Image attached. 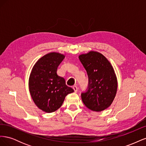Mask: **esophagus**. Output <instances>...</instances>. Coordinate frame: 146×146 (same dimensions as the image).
I'll return each mask as SVG.
<instances>
[{"mask_svg": "<svg viewBox=\"0 0 146 146\" xmlns=\"http://www.w3.org/2000/svg\"><path fill=\"white\" fill-rule=\"evenodd\" d=\"M73 89H74V90L75 92H77V90H78V88H77V86H73Z\"/></svg>", "mask_w": 146, "mask_h": 146, "instance_id": "34e87169", "label": "esophagus"}]
</instances>
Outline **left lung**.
<instances>
[{
    "mask_svg": "<svg viewBox=\"0 0 146 146\" xmlns=\"http://www.w3.org/2000/svg\"><path fill=\"white\" fill-rule=\"evenodd\" d=\"M88 76L87 89L81 96L86 107L94 111L109 107L115 98L117 82L112 66L99 52L91 51L78 56Z\"/></svg>",
    "mask_w": 146,
    "mask_h": 146,
    "instance_id": "left-lung-1",
    "label": "left lung"
}]
</instances>
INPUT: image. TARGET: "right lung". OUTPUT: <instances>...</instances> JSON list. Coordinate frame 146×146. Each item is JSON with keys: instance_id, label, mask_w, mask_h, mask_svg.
Instances as JSON below:
<instances>
[{"instance_id": "1", "label": "right lung", "mask_w": 146, "mask_h": 146, "mask_svg": "<svg viewBox=\"0 0 146 146\" xmlns=\"http://www.w3.org/2000/svg\"><path fill=\"white\" fill-rule=\"evenodd\" d=\"M64 58L58 53L52 52L39 59L35 64L29 78V90L37 107L52 113L62 105L65 97L74 92L66 85L64 78L56 74L57 68Z\"/></svg>"}]
</instances>
